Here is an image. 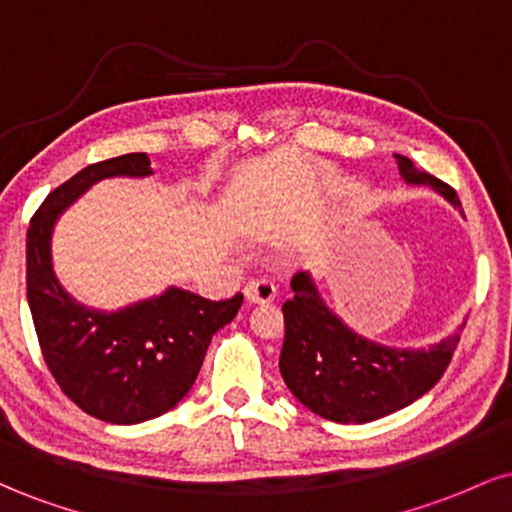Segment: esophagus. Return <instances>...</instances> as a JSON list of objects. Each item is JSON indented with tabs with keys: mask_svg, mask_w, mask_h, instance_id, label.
Wrapping results in <instances>:
<instances>
[{
	"mask_svg": "<svg viewBox=\"0 0 512 512\" xmlns=\"http://www.w3.org/2000/svg\"><path fill=\"white\" fill-rule=\"evenodd\" d=\"M245 298L250 303H272L276 298V286L269 279H252L245 286Z\"/></svg>",
	"mask_w": 512,
	"mask_h": 512,
	"instance_id": "obj_1",
	"label": "esophagus"
}]
</instances>
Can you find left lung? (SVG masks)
Wrapping results in <instances>:
<instances>
[{
	"label": "left lung",
	"mask_w": 512,
	"mask_h": 512,
	"mask_svg": "<svg viewBox=\"0 0 512 512\" xmlns=\"http://www.w3.org/2000/svg\"><path fill=\"white\" fill-rule=\"evenodd\" d=\"M395 158L407 185L431 187L460 209L450 185L416 170L407 156ZM291 289L293 298L284 303L281 378L303 407L337 424H368L424 397L448 368L464 330L462 322L428 349H399L351 330L320 296L310 272L293 276Z\"/></svg>",
	"instance_id": "left-lung-1"
}]
</instances>
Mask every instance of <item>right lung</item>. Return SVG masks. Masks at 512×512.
Instances as JSON below:
<instances>
[{"instance_id": "1", "label": "right lung", "mask_w": 512, "mask_h": 512, "mask_svg": "<svg viewBox=\"0 0 512 512\" xmlns=\"http://www.w3.org/2000/svg\"><path fill=\"white\" fill-rule=\"evenodd\" d=\"M151 173L146 154L86 166L45 197L26 236L28 305L45 363L76 407L117 426L142 424L173 409L195 385L211 337L243 305V293L207 301L168 286L125 308L98 310L64 291L52 267L57 219L96 182Z\"/></svg>"}]
</instances>
